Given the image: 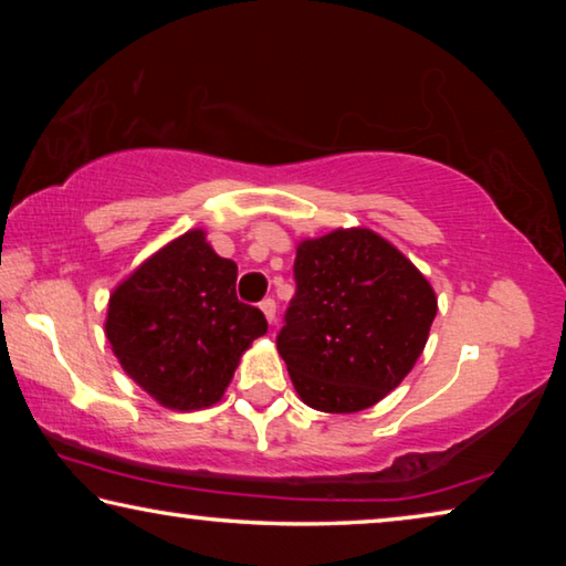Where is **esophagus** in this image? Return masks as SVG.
<instances>
[{
    "label": "esophagus",
    "instance_id": "esophagus-1",
    "mask_svg": "<svg viewBox=\"0 0 566 566\" xmlns=\"http://www.w3.org/2000/svg\"><path fill=\"white\" fill-rule=\"evenodd\" d=\"M260 306H262V312H264L266 322L274 324V322H276V302L272 300V296H266V300H262V302H260Z\"/></svg>",
    "mask_w": 566,
    "mask_h": 566
}]
</instances>
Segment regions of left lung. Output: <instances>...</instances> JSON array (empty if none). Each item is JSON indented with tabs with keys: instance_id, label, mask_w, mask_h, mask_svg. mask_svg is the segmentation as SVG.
I'll return each mask as SVG.
<instances>
[{
	"instance_id": "1",
	"label": "left lung",
	"mask_w": 566,
	"mask_h": 566,
	"mask_svg": "<svg viewBox=\"0 0 566 566\" xmlns=\"http://www.w3.org/2000/svg\"><path fill=\"white\" fill-rule=\"evenodd\" d=\"M294 284L276 349L306 405L349 415L409 375L437 296L405 254L369 229H337L300 244Z\"/></svg>"
}]
</instances>
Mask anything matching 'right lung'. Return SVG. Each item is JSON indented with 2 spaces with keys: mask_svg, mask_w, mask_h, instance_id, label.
<instances>
[{
  "mask_svg": "<svg viewBox=\"0 0 566 566\" xmlns=\"http://www.w3.org/2000/svg\"><path fill=\"white\" fill-rule=\"evenodd\" d=\"M266 332L262 310L237 300V264L187 232L114 290L107 339L124 371L159 405H214L242 352Z\"/></svg>",
  "mask_w": 566,
  "mask_h": 566,
  "instance_id": "add662e5",
  "label": "right lung"
}]
</instances>
